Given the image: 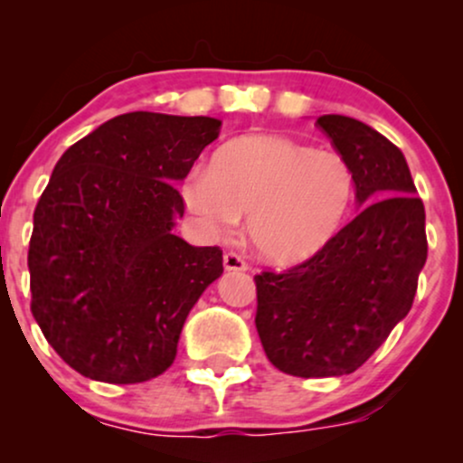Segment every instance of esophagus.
Masks as SVG:
<instances>
[{"label":"esophagus","mask_w":463,"mask_h":463,"mask_svg":"<svg viewBox=\"0 0 463 463\" xmlns=\"http://www.w3.org/2000/svg\"><path fill=\"white\" fill-rule=\"evenodd\" d=\"M224 268L228 272H246L248 263L239 257L237 252H226L224 254Z\"/></svg>","instance_id":"esophagus-1"}]
</instances>
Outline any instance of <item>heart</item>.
I'll return each mask as SVG.
<instances>
[{"instance_id": "obj_1", "label": "heart", "mask_w": 463, "mask_h": 463, "mask_svg": "<svg viewBox=\"0 0 463 463\" xmlns=\"http://www.w3.org/2000/svg\"><path fill=\"white\" fill-rule=\"evenodd\" d=\"M353 191V169L339 152L257 135L217 150L206 174L187 178L183 195L211 235H231L248 213L254 252L272 265H296L337 235Z\"/></svg>"}]
</instances>
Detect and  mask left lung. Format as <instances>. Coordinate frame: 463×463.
<instances>
[{
    "mask_svg": "<svg viewBox=\"0 0 463 463\" xmlns=\"http://www.w3.org/2000/svg\"><path fill=\"white\" fill-rule=\"evenodd\" d=\"M316 126L353 169L361 211L309 261L254 276L265 354L302 379L364 365L411 309L427 261L424 204L402 152L353 117L322 115Z\"/></svg>",
    "mask_w": 463,
    "mask_h": 463,
    "instance_id": "8db88e82",
    "label": "left lung"
}]
</instances>
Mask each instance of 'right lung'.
Listing matches in <instances>:
<instances>
[{
    "label": "right lung",
    "instance_id": "1",
    "mask_svg": "<svg viewBox=\"0 0 463 463\" xmlns=\"http://www.w3.org/2000/svg\"><path fill=\"white\" fill-rule=\"evenodd\" d=\"M213 117L126 113L73 143L34 211L32 316L82 376L143 383L176 359L183 324L224 272L220 248L174 235L195 158L220 135Z\"/></svg>",
    "mask_w": 463,
    "mask_h": 463
}]
</instances>
